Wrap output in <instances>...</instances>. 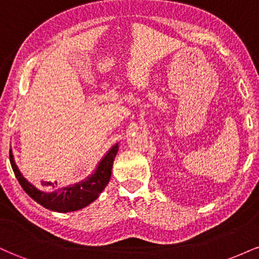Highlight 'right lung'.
<instances>
[{
	"label": "right lung",
	"mask_w": 259,
	"mask_h": 259,
	"mask_svg": "<svg viewBox=\"0 0 259 259\" xmlns=\"http://www.w3.org/2000/svg\"><path fill=\"white\" fill-rule=\"evenodd\" d=\"M118 148H119L118 144L109 148L108 152L100 160L94 173L79 183L64 187H57V183H47V185H51V191H42V190L37 189L34 184H31L24 178V175L20 173L19 168L14 162L12 150L10 151V160L14 175L22 185L23 190L32 200L53 212L67 213L85 208L95 200H97V197L105 190L111 179L113 160L117 156Z\"/></svg>",
	"instance_id": "add662e5"
}]
</instances>
